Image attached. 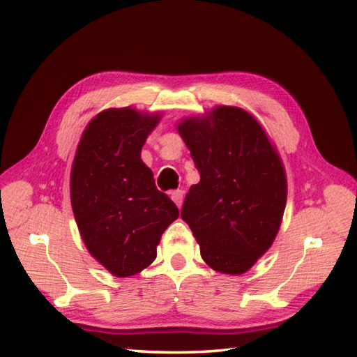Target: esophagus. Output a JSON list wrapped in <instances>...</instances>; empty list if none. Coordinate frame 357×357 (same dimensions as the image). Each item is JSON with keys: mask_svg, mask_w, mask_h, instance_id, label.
I'll return each mask as SVG.
<instances>
[{"mask_svg": "<svg viewBox=\"0 0 357 357\" xmlns=\"http://www.w3.org/2000/svg\"><path fill=\"white\" fill-rule=\"evenodd\" d=\"M170 198L173 199V202L176 204L178 207L183 206V199H184V192L183 190H174L170 193Z\"/></svg>", "mask_w": 357, "mask_h": 357, "instance_id": "1", "label": "esophagus"}]
</instances>
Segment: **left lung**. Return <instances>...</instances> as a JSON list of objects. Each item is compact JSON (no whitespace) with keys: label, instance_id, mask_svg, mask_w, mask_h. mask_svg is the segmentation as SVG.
<instances>
[{"label":"left lung","instance_id":"left-lung-1","mask_svg":"<svg viewBox=\"0 0 357 357\" xmlns=\"http://www.w3.org/2000/svg\"><path fill=\"white\" fill-rule=\"evenodd\" d=\"M201 181L181 216L211 268L242 275L275 241L287 201L284 167L257 121L238 107L178 126Z\"/></svg>","mask_w":357,"mask_h":357}]
</instances>
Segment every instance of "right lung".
<instances>
[{
	"instance_id": "add662e5",
	"label": "right lung",
	"mask_w": 357,
	"mask_h": 357,
	"mask_svg": "<svg viewBox=\"0 0 357 357\" xmlns=\"http://www.w3.org/2000/svg\"><path fill=\"white\" fill-rule=\"evenodd\" d=\"M158 116L126 109L101 112L82 133L70 174V199L82 241L118 278L155 261L156 247L179 210L141 161Z\"/></svg>"
}]
</instances>
